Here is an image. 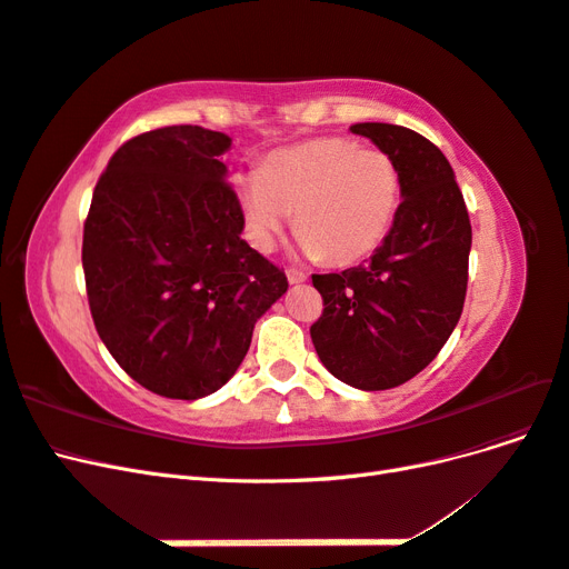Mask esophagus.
Returning <instances> with one entry per match:
<instances>
[{"mask_svg": "<svg viewBox=\"0 0 569 569\" xmlns=\"http://www.w3.org/2000/svg\"><path fill=\"white\" fill-rule=\"evenodd\" d=\"M287 280L291 284H299V282H306L308 274L303 270H297V268H287Z\"/></svg>", "mask_w": 569, "mask_h": 569, "instance_id": "esophagus-1", "label": "esophagus"}]
</instances>
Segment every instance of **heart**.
Instances as JSON below:
<instances>
[{
  "label": "heart",
  "mask_w": 569,
  "mask_h": 569,
  "mask_svg": "<svg viewBox=\"0 0 569 569\" xmlns=\"http://www.w3.org/2000/svg\"><path fill=\"white\" fill-rule=\"evenodd\" d=\"M401 170L389 151L320 137L272 151L261 170L234 176L249 242L272 251L297 213L306 256L351 266L385 244L399 216Z\"/></svg>",
  "instance_id": "heart-1"
}]
</instances>
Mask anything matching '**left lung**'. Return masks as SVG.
Here are the masks:
<instances>
[{
	"instance_id": "left-lung-1",
	"label": "left lung",
	"mask_w": 569,
	"mask_h": 569,
	"mask_svg": "<svg viewBox=\"0 0 569 569\" xmlns=\"http://www.w3.org/2000/svg\"><path fill=\"white\" fill-rule=\"evenodd\" d=\"M351 132L396 159L403 201L368 263L313 274L322 316L311 325V339L337 380L380 391L412 380L451 337L468 291L472 228L453 168L437 144L391 123H356Z\"/></svg>"
}]
</instances>
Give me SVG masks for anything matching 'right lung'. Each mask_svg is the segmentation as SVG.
<instances>
[{"label": "right lung", "instance_id": "obj_1", "mask_svg": "<svg viewBox=\"0 0 569 569\" xmlns=\"http://www.w3.org/2000/svg\"><path fill=\"white\" fill-rule=\"evenodd\" d=\"M230 137L166 126L120 144L82 230L97 332L137 385L194 401L242 363L253 325L287 274L242 237L228 168Z\"/></svg>", "mask_w": 569, "mask_h": 569}]
</instances>
